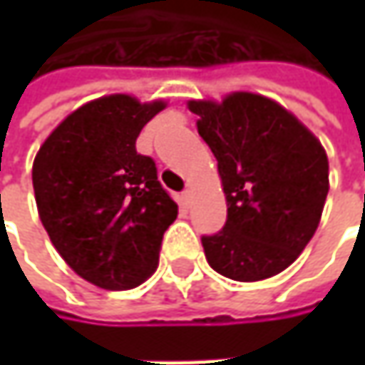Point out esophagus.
<instances>
[{"label":"esophagus","mask_w":365,"mask_h":365,"mask_svg":"<svg viewBox=\"0 0 365 365\" xmlns=\"http://www.w3.org/2000/svg\"><path fill=\"white\" fill-rule=\"evenodd\" d=\"M190 197H192V192H190L189 189L182 190V192H180V201H182V203H185V205L190 203Z\"/></svg>","instance_id":"obj_1"}]
</instances>
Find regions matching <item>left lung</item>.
I'll list each match as a JSON object with an SVG mask.
<instances>
[{
  "label": "left lung",
  "instance_id": "8db88e82",
  "mask_svg": "<svg viewBox=\"0 0 365 365\" xmlns=\"http://www.w3.org/2000/svg\"><path fill=\"white\" fill-rule=\"evenodd\" d=\"M189 109L217 158L227 199L223 230L201 237L209 266L240 282L282 272L315 235L329 192L321 142L284 107L254 93L189 101Z\"/></svg>",
  "mask_w": 365,
  "mask_h": 365
}]
</instances>
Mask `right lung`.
Listing matches in <instances>:
<instances>
[{
	"mask_svg": "<svg viewBox=\"0 0 365 365\" xmlns=\"http://www.w3.org/2000/svg\"><path fill=\"white\" fill-rule=\"evenodd\" d=\"M162 101L109 95L78 107L50 133L32 166L36 205L52 245L95 287L128 290L158 266L178 205L135 140Z\"/></svg>",
	"mask_w": 365,
	"mask_h": 365,
	"instance_id": "1",
	"label": "right lung"
}]
</instances>
